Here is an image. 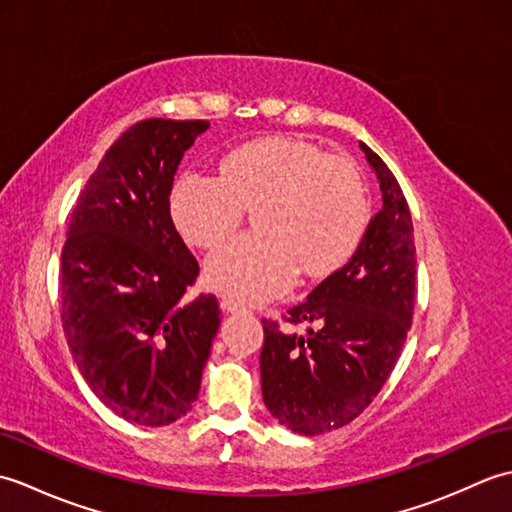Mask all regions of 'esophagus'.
<instances>
[{
    "label": "esophagus",
    "mask_w": 512,
    "mask_h": 512,
    "mask_svg": "<svg viewBox=\"0 0 512 512\" xmlns=\"http://www.w3.org/2000/svg\"><path fill=\"white\" fill-rule=\"evenodd\" d=\"M220 308H222V312H231V314H235V312H242L244 308L239 306L237 301H233L231 297H222L220 299Z\"/></svg>",
    "instance_id": "esophagus-1"
}]
</instances>
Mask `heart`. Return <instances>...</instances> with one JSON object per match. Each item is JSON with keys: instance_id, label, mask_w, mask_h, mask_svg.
<instances>
[{"instance_id": "obj_1", "label": "heart", "mask_w": 512, "mask_h": 512, "mask_svg": "<svg viewBox=\"0 0 512 512\" xmlns=\"http://www.w3.org/2000/svg\"><path fill=\"white\" fill-rule=\"evenodd\" d=\"M253 206L259 231L226 242L204 266L215 290L246 303L288 290L301 268L310 277L334 273L352 257L369 220L354 162L286 136L228 151L220 178L184 173L169 200L178 233L198 248L220 244Z\"/></svg>"}]
</instances>
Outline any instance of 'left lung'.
<instances>
[{
    "instance_id": "8db88e82",
    "label": "left lung",
    "mask_w": 512,
    "mask_h": 512,
    "mask_svg": "<svg viewBox=\"0 0 512 512\" xmlns=\"http://www.w3.org/2000/svg\"><path fill=\"white\" fill-rule=\"evenodd\" d=\"M383 206L354 255L292 308L290 321L314 323L306 336L264 321L259 356L270 416L301 436H319L361 416L394 369L413 317L416 244L394 173L361 143Z\"/></svg>"
}]
</instances>
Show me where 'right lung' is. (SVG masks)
<instances>
[{"instance_id":"obj_1","label":"right lung","mask_w":512,"mask_h":512,"mask_svg":"<svg viewBox=\"0 0 512 512\" xmlns=\"http://www.w3.org/2000/svg\"><path fill=\"white\" fill-rule=\"evenodd\" d=\"M206 129L169 118L129 127L76 200L61 253L74 363L107 409L143 427L191 411L220 328L213 295L184 299L200 266L169 211L184 151Z\"/></svg>"}]
</instances>
